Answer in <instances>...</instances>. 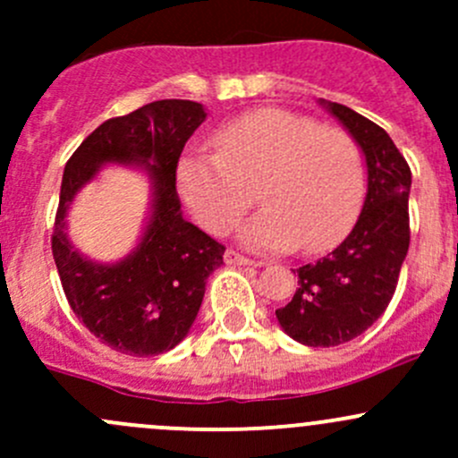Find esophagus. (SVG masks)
Segmentation results:
<instances>
[{
  "label": "esophagus",
  "instance_id": "1",
  "mask_svg": "<svg viewBox=\"0 0 458 458\" xmlns=\"http://www.w3.org/2000/svg\"><path fill=\"white\" fill-rule=\"evenodd\" d=\"M224 261L228 263V266H259L257 261H252V259L239 255V252H234V250H225Z\"/></svg>",
  "mask_w": 458,
  "mask_h": 458
}]
</instances>
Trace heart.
<instances>
[{
  "label": "heart",
  "mask_w": 458,
  "mask_h": 458,
  "mask_svg": "<svg viewBox=\"0 0 458 458\" xmlns=\"http://www.w3.org/2000/svg\"><path fill=\"white\" fill-rule=\"evenodd\" d=\"M215 155H186L177 188L197 224L224 234L257 199L263 210L239 230L257 252L301 246L321 255L344 242L363 203V159L339 128L279 108L225 123L212 137Z\"/></svg>",
  "instance_id": "heart-1"
}]
</instances>
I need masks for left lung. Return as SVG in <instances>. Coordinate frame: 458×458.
Returning <instances> with one entry per match:
<instances>
[{
  "label": "left lung",
  "mask_w": 458,
  "mask_h": 458,
  "mask_svg": "<svg viewBox=\"0 0 458 458\" xmlns=\"http://www.w3.org/2000/svg\"><path fill=\"white\" fill-rule=\"evenodd\" d=\"M361 148L368 192L352 233L327 257L297 270L293 301L275 312L281 330L310 348L348 344L386 312L410 246L412 173L394 141L348 106L318 99Z\"/></svg>",
  "instance_id": "left-lung-1"
}]
</instances>
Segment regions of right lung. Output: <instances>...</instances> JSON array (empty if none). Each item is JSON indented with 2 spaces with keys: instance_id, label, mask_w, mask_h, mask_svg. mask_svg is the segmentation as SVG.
<instances>
[{
  "instance_id": "1",
  "label": "right lung",
  "mask_w": 458,
  "mask_h": 458,
  "mask_svg": "<svg viewBox=\"0 0 458 458\" xmlns=\"http://www.w3.org/2000/svg\"><path fill=\"white\" fill-rule=\"evenodd\" d=\"M201 104L161 99L108 119L81 141L64 168L53 257L77 318L113 350L155 357L182 344L199 312L206 281L225 248L183 219L177 164L206 122ZM106 165L140 169L151 183L148 215L136 248L113 264L86 258L67 237L76 195Z\"/></svg>"
}]
</instances>
